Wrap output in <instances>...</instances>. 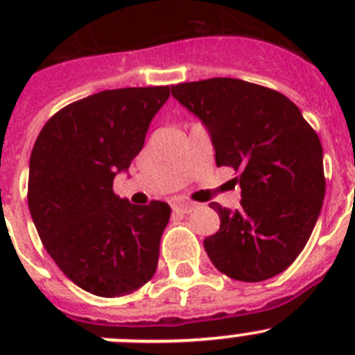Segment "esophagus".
Listing matches in <instances>:
<instances>
[{"instance_id":"obj_1","label":"esophagus","mask_w":355,"mask_h":355,"mask_svg":"<svg viewBox=\"0 0 355 355\" xmlns=\"http://www.w3.org/2000/svg\"><path fill=\"white\" fill-rule=\"evenodd\" d=\"M193 202H190V200H181V199H175L172 200V209H174L175 213H190L193 209Z\"/></svg>"}]
</instances>
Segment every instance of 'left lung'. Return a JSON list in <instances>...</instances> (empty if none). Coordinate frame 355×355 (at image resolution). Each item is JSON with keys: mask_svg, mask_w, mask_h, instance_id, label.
Segmentation results:
<instances>
[{"mask_svg": "<svg viewBox=\"0 0 355 355\" xmlns=\"http://www.w3.org/2000/svg\"><path fill=\"white\" fill-rule=\"evenodd\" d=\"M171 92L209 131L216 165L240 172L241 208L209 205L220 216V229L205 240L211 263L243 283L284 272L324 205L318 135L286 96L261 85L211 78L172 85Z\"/></svg>", "mask_w": 355, "mask_h": 355, "instance_id": "obj_1", "label": "left lung"}]
</instances>
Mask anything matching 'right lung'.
Returning a JSON list of instances; mask_svg holds the SVG:
<instances>
[{
  "mask_svg": "<svg viewBox=\"0 0 355 355\" xmlns=\"http://www.w3.org/2000/svg\"><path fill=\"white\" fill-rule=\"evenodd\" d=\"M171 87L103 90L56 112L30 156L28 206L44 249L81 290L122 297L156 272L171 206L131 205L114 178L142 150Z\"/></svg>",
  "mask_w": 355,
  "mask_h": 355,
  "instance_id": "1",
  "label": "right lung"
}]
</instances>
